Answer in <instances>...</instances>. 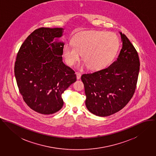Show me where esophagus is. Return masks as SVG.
<instances>
[{"instance_id":"34e87169","label":"esophagus","mask_w":156,"mask_h":156,"mask_svg":"<svg viewBox=\"0 0 156 156\" xmlns=\"http://www.w3.org/2000/svg\"><path fill=\"white\" fill-rule=\"evenodd\" d=\"M76 75L77 80H80L81 78V73L77 72H76Z\"/></svg>"}]
</instances>
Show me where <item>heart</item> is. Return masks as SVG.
I'll return each instance as SVG.
<instances>
[{"mask_svg":"<svg viewBox=\"0 0 156 156\" xmlns=\"http://www.w3.org/2000/svg\"><path fill=\"white\" fill-rule=\"evenodd\" d=\"M72 43L63 46L66 62L72 66L80 58V53L88 69H104L114 60L120 48V41L114 33L102 30L81 32L74 35Z\"/></svg>","mask_w":156,"mask_h":156,"instance_id":"obj_1","label":"heart"}]
</instances>
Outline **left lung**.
Listing matches in <instances>:
<instances>
[{
	"instance_id": "left-lung-1",
	"label": "left lung",
	"mask_w": 156,
	"mask_h": 156,
	"mask_svg": "<svg viewBox=\"0 0 156 156\" xmlns=\"http://www.w3.org/2000/svg\"><path fill=\"white\" fill-rule=\"evenodd\" d=\"M120 35L122 48L117 60L105 69L81 76L87 108L98 116L119 112L135 91L140 66L138 54L127 36L121 32Z\"/></svg>"
}]
</instances>
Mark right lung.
Listing matches in <instances>:
<instances>
[{"label": "right lung", "mask_w": 156, "mask_h": 156, "mask_svg": "<svg viewBox=\"0 0 156 156\" xmlns=\"http://www.w3.org/2000/svg\"><path fill=\"white\" fill-rule=\"evenodd\" d=\"M63 28L41 27L29 35L17 55L14 73L19 91L32 109L52 114L63 106V93L76 80L62 61L64 43L54 42Z\"/></svg>", "instance_id": "obj_1"}]
</instances>
